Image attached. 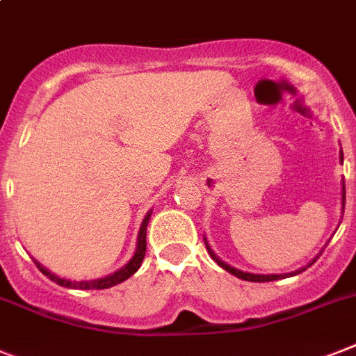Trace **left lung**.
Segmentation results:
<instances>
[{"mask_svg":"<svg viewBox=\"0 0 356 356\" xmlns=\"http://www.w3.org/2000/svg\"><path fill=\"white\" fill-rule=\"evenodd\" d=\"M340 161H342V163H343L342 152H340ZM343 204H346V186H342V208H343ZM342 212H343V210H342ZM204 245H207L208 254L212 256V259H213V261H216V263H218L219 267H223L225 270H227V273L234 274V276H238L239 280H245V282H274V280H282V278H285V276H289V274H252V273H243V270H239V268L230 267V265H228V263H225L223 259H219L218 256L213 254L212 248H210V245H208L207 238H204ZM316 259H318V256H316V258H314L313 261L309 263L307 267H311V265H313V263L316 261ZM307 267L300 268V270H296V273H291V276H294V274L303 273V270H305V268H307Z\"/></svg>","mask_w":356,"mask_h":356,"instance_id":"left-lung-1","label":"left lung"}]
</instances>
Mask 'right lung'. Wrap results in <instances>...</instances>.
Returning a JSON list of instances; mask_svg holds the SVG:
<instances>
[{"label": "right lung", "instance_id": "1", "mask_svg": "<svg viewBox=\"0 0 356 356\" xmlns=\"http://www.w3.org/2000/svg\"><path fill=\"white\" fill-rule=\"evenodd\" d=\"M149 218H152V210H149L148 213H146V218L143 219V225H140V230H138V238H137V248H135V254H133V258L129 259L126 265H124L122 268H118L117 273L109 274V276H106V278H98V280H91V282H71V280H65V278H60V276H56V274H53L51 270H47V268L43 267V265H40V263L34 259V263H36V267L42 270L45 276H47L51 282L58 283V285H62V287H67V289H82V291H86V289H109L113 287V285H118V283H122L124 280H128L129 276H133V274L137 273L138 267H140V263H143L144 256H146V227H148V221Z\"/></svg>", "mask_w": 356, "mask_h": 356}]
</instances>
